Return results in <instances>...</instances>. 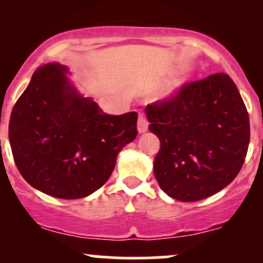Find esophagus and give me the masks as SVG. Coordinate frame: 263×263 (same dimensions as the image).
I'll use <instances>...</instances> for the list:
<instances>
[{
	"label": "esophagus",
	"instance_id": "obj_1",
	"mask_svg": "<svg viewBox=\"0 0 263 263\" xmlns=\"http://www.w3.org/2000/svg\"><path fill=\"white\" fill-rule=\"evenodd\" d=\"M148 128V122H147L146 117H144L143 114L138 115V120H137V131L138 134H144Z\"/></svg>",
	"mask_w": 263,
	"mask_h": 263
}]
</instances>
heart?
<instances>
[{"label":"heart","instance_id":"1","mask_svg":"<svg viewBox=\"0 0 263 263\" xmlns=\"http://www.w3.org/2000/svg\"><path fill=\"white\" fill-rule=\"evenodd\" d=\"M186 84V79L185 78H182V79H178L174 81V83H172L170 86L167 87V89L163 91V93L161 95V99L162 100H167V99H171L172 96H174L176 93L179 91L182 87L185 85Z\"/></svg>","mask_w":263,"mask_h":263}]
</instances>
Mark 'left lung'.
I'll list each match as a JSON object with an SVG mask.
<instances>
[{
    "mask_svg": "<svg viewBox=\"0 0 263 263\" xmlns=\"http://www.w3.org/2000/svg\"><path fill=\"white\" fill-rule=\"evenodd\" d=\"M144 112L148 129L161 142L153 172L165 194L198 201L236 178L249 148L250 120L228 74L186 84Z\"/></svg>",
    "mask_w": 263,
    "mask_h": 263,
    "instance_id": "left-lung-1",
    "label": "left lung"
}]
</instances>
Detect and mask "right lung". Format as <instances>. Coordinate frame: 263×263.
Listing matches in <instances>:
<instances>
[{"label": "right lung", "mask_w": 263, "mask_h": 263, "mask_svg": "<svg viewBox=\"0 0 263 263\" xmlns=\"http://www.w3.org/2000/svg\"><path fill=\"white\" fill-rule=\"evenodd\" d=\"M68 66L37 69L11 114L14 162L33 188L59 199H79L101 188L117 155L137 136V112L105 114L80 92Z\"/></svg>", "instance_id": "add662e5"}]
</instances>
